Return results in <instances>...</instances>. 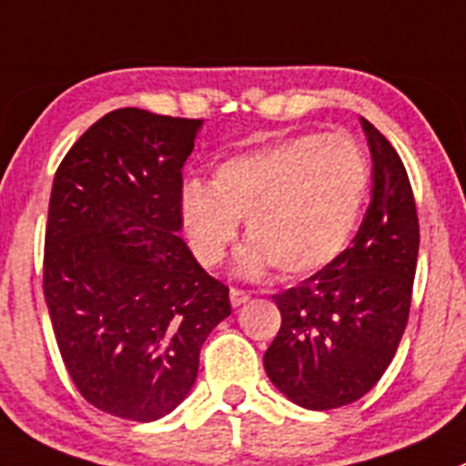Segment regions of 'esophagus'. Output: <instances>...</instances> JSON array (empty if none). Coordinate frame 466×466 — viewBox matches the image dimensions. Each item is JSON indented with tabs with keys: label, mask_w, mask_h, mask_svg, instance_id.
Masks as SVG:
<instances>
[{
	"label": "esophagus",
	"mask_w": 466,
	"mask_h": 466,
	"mask_svg": "<svg viewBox=\"0 0 466 466\" xmlns=\"http://www.w3.org/2000/svg\"><path fill=\"white\" fill-rule=\"evenodd\" d=\"M248 300H250V293L248 291H243V289H229V302H232V307L246 305Z\"/></svg>",
	"instance_id": "1"
}]
</instances>
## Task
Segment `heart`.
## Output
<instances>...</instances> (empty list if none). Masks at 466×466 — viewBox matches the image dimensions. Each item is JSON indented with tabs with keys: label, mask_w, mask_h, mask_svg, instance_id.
Here are the masks:
<instances>
[{
	"label": "heart",
	"mask_w": 466,
	"mask_h": 466,
	"mask_svg": "<svg viewBox=\"0 0 466 466\" xmlns=\"http://www.w3.org/2000/svg\"><path fill=\"white\" fill-rule=\"evenodd\" d=\"M362 147L339 134H302L228 157L214 182L188 177L179 216L205 266L223 261L241 218L250 241L238 270L257 275L275 264L287 278L332 264L358 229L369 193Z\"/></svg>",
	"instance_id": "b5f03b06"
}]
</instances>
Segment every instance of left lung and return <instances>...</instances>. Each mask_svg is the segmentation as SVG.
<instances>
[{
    "mask_svg": "<svg viewBox=\"0 0 466 466\" xmlns=\"http://www.w3.org/2000/svg\"><path fill=\"white\" fill-rule=\"evenodd\" d=\"M362 120L373 161L371 205L350 248L273 296L282 325L266 376L307 410H334L373 390L394 360L412 302L419 218L399 152Z\"/></svg>",
    "mask_w": 466,
    "mask_h": 466,
    "instance_id": "8db88e82",
    "label": "left lung"
}]
</instances>
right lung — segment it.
<instances>
[{"label":"right lung","mask_w":466,"mask_h":466,"mask_svg":"<svg viewBox=\"0 0 466 466\" xmlns=\"http://www.w3.org/2000/svg\"><path fill=\"white\" fill-rule=\"evenodd\" d=\"M202 120L118 108L54 175L43 291L63 364L102 412L157 421L188 396L229 289L179 237L182 168Z\"/></svg>","instance_id":"obj_1"}]
</instances>
